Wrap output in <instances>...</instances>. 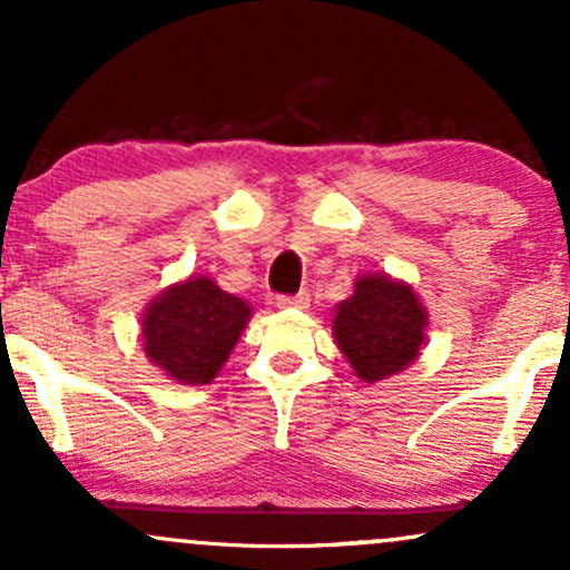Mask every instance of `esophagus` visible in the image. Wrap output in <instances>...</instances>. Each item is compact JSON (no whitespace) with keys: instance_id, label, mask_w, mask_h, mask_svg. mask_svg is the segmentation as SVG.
Listing matches in <instances>:
<instances>
[{"instance_id":"34e87169","label":"esophagus","mask_w":570,"mask_h":570,"mask_svg":"<svg viewBox=\"0 0 570 570\" xmlns=\"http://www.w3.org/2000/svg\"><path fill=\"white\" fill-rule=\"evenodd\" d=\"M276 305H278V307H299V311H303V307L311 305V294H307V292H297V294H278V297H276Z\"/></svg>"}]
</instances>
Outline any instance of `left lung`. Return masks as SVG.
<instances>
[{"label":"left lung","mask_w":570,"mask_h":570,"mask_svg":"<svg viewBox=\"0 0 570 570\" xmlns=\"http://www.w3.org/2000/svg\"><path fill=\"white\" fill-rule=\"evenodd\" d=\"M426 311L407 284L362 276L353 297L337 305L335 340L362 381L375 383L402 372L417 356Z\"/></svg>","instance_id":"8db88e82"}]
</instances>
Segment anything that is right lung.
<instances>
[{"label":"right lung","instance_id":"obj_1","mask_svg":"<svg viewBox=\"0 0 570 570\" xmlns=\"http://www.w3.org/2000/svg\"><path fill=\"white\" fill-rule=\"evenodd\" d=\"M252 316L244 299L212 278H189L160 294L144 316V351L174 381L203 385L230 356Z\"/></svg>","mask_w":570,"mask_h":570}]
</instances>
